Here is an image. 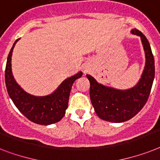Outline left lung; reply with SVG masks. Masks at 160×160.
<instances>
[{
  "label": "left lung",
  "instance_id": "1",
  "mask_svg": "<svg viewBox=\"0 0 160 160\" xmlns=\"http://www.w3.org/2000/svg\"><path fill=\"white\" fill-rule=\"evenodd\" d=\"M131 32L141 38L146 54L145 68L135 87L117 90L103 86L91 75H87L90 82V98L95 111L99 118L109 122H122L133 118L146 105L154 82V59L150 43L137 28Z\"/></svg>",
  "mask_w": 160,
  "mask_h": 160
}]
</instances>
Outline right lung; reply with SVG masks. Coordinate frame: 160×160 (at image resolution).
<instances>
[{
    "label": "right lung",
    "instance_id": "right-lung-1",
    "mask_svg": "<svg viewBox=\"0 0 160 160\" xmlns=\"http://www.w3.org/2000/svg\"><path fill=\"white\" fill-rule=\"evenodd\" d=\"M14 42L6 62L5 79L6 89L14 105L32 122L42 125H49L62 119L68 108L71 88L76 79L82 77V72L65 79L51 95L35 96L23 91L14 80L11 70V56L13 49L18 42Z\"/></svg>",
    "mask_w": 160,
    "mask_h": 160
}]
</instances>
